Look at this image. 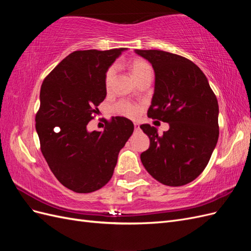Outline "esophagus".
I'll use <instances>...</instances> for the list:
<instances>
[{
  "label": "esophagus",
  "instance_id": "34e87169",
  "mask_svg": "<svg viewBox=\"0 0 251 251\" xmlns=\"http://www.w3.org/2000/svg\"><path fill=\"white\" fill-rule=\"evenodd\" d=\"M134 127H135V130H136V131H138L139 128H140V126H139V124H138V123H134Z\"/></svg>",
  "mask_w": 251,
  "mask_h": 251
}]
</instances>
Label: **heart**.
<instances>
[{
    "instance_id": "heart-1",
    "label": "heart",
    "mask_w": 251,
    "mask_h": 251,
    "mask_svg": "<svg viewBox=\"0 0 251 251\" xmlns=\"http://www.w3.org/2000/svg\"><path fill=\"white\" fill-rule=\"evenodd\" d=\"M130 68H131V72H132V75H133L134 78L139 76V75L141 73H143L146 70L151 69L149 64L147 62H144V60L139 59V58L134 59L133 62L131 63V65H130ZM115 74H116V67L115 66L110 67L109 69L107 70V72H105V75H104V87H105V89H107L108 91L112 87V83H113L114 77H115ZM115 110H116L117 113L121 114V115L126 116V117H130V118L136 117V116L138 115V113H139V109H138L137 105L134 104V103H131V102H127V101H121V102H119L116 105Z\"/></svg>"
}]
</instances>
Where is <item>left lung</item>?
I'll return each instance as SVG.
<instances>
[{
  "instance_id": "obj_1",
  "label": "left lung",
  "mask_w": 251,
  "mask_h": 251,
  "mask_svg": "<svg viewBox=\"0 0 251 251\" xmlns=\"http://www.w3.org/2000/svg\"><path fill=\"white\" fill-rule=\"evenodd\" d=\"M155 72L148 116L170 125L159 135L140 126L151 140L140 155L151 177L169 186L185 185L206 168L219 138V104L200 68L191 60L161 50H138Z\"/></svg>"
}]
</instances>
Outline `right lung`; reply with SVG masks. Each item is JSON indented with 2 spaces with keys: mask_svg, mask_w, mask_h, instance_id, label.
<instances>
[{
  "mask_svg": "<svg viewBox=\"0 0 251 251\" xmlns=\"http://www.w3.org/2000/svg\"><path fill=\"white\" fill-rule=\"evenodd\" d=\"M126 48L75 51L44 79L35 128L42 153L57 180L75 193H92L112 178L134 125L112 118L103 131L87 126L107 96L104 75Z\"/></svg>",
  "mask_w": 251,
  "mask_h": 251,
  "instance_id": "obj_1",
  "label": "right lung"
}]
</instances>
